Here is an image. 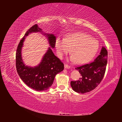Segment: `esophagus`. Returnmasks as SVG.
<instances>
[{"mask_svg":"<svg viewBox=\"0 0 122 122\" xmlns=\"http://www.w3.org/2000/svg\"><path fill=\"white\" fill-rule=\"evenodd\" d=\"M64 67H65V68H66V69H70V66L68 65L67 64H66L64 65Z\"/></svg>","mask_w":122,"mask_h":122,"instance_id":"34e87169","label":"esophagus"}]
</instances>
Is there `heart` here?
Returning <instances> with one entry per match:
<instances>
[{"label":"heart","mask_w":122,"mask_h":122,"mask_svg":"<svg viewBox=\"0 0 122 122\" xmlns=\"http://www.w3.org/2000/svg\"><path fill=\"white\" fill-rule=\"evenodd\" d=\"M55 46L60 58H62L70 50V60L76 64H81L91 60L99 49L98 41L86 33L77 32L69 34L64 39L58 38Z\"/></svg>","instance_id":"heart-1"}]
</instances>
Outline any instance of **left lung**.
Wrapping results in <instances>:
<instances>
[{
  "label": "left lung",
  "mask_w": 122,
  "mask_h": 122,
  "mask_svg": "<svg viewBox=\"0 0 122 122\" xmlns=\"http://www.w3.org/2000/svg\"><path fill=\"white\" fill-rule=\"evenodd\" d=\"M107 62V51L102 47L100 54L94 61L75 68L81 74L77 81H71L72 89L78 93L84 94L93 91L104 77Z\"/></svg>",
  "instance_id": "8db88e82"
}]
</instances>
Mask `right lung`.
Listing matches in <instances>:
<instances>
[{
  "label": "right lung",
  "mask_w": 122,
  "mask_h": 122,
  "mask_svg": "<svg viewBox=\"0 0 122 122\" xmlns=\"http://www.w3.org/2000/svg\"><path fill=\"white\" fill-rule=\"evenodd\" d=\"M36 32H40L47 36L50 47L54 48L56 40L54 35L43 33L42 29L39 27L37 24H35L26 31L18 44L16 54V66L18 75L28 86L36 91H44L52 86L55 75L64 70V65L54 54L49 47L40 64L34 67L25 66L21 56L23 42L29 34Z\"/></svg>",
  "instance_id": "right-lung-1"
}]
</instances>
